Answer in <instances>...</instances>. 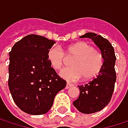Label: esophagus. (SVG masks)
<instances>
[{
	"label": "esophagus",
	"mask_w": 128,
	"mask_h": 128,
	"mask_svg": "<svg viewBox=\"0 0 128 128\" xmlns=\"http://www.w3.org/2000/svg\"><path fill=\"white\" fill-rule=\"evenodd\" d=\"M72 86V84H70V83H69V82H67L66 83V87H65V88L66 89H69L70 88H71Z\"/></svg>",
	"instance_id": "1"
}]
</instances>
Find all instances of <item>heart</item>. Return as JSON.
Instances as JSON below:
<instances>
[{
    "instance_id": "heart-1",
    "label": "heart",
    "mask_w": 128,
    "mask_h": 128,
    "mask_svg": "<svg viewBox=\"0 0 128 128\" xmlns=\"http://www.w3.org/2000/svg\"><path fill=\"white\" fill-rule=\"evenodd\" d=\"M66 54L67 56H76L71 62L72 67L64 69L60 72L61 77L66 80L74 81L82 77L84 80H89L96 77L103 67L102 53L86 42L81 41L69 46ZM47 59L52 68L62 69L65 61L62 48L58 46H52L47 52Z\"/></svg>"
}]
</instances>
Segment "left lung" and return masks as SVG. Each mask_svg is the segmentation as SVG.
I'll list each match as a JSON object with an SVG mask.
<instances>
[{"instance_id":"1","label":"left lung","mask_w":128,"mask_h":128,"mask_svg":"<svg viewBox=\"0 0 128 128\" xmlns=\"http://www.w3.org/2000/svg\"><path fill=\"white\" fill-rule=\"evenodd\" d=\"M80 38H88L93 40L100 50L104 58L103 67L96 78L84 85L78 86L80 95L73 102V105L79 112L90 114L102 110L111 99L116 80L115 71L116 58L112 44L102 36L88 32L80 36Z\"/></svg>"}]
</instances>
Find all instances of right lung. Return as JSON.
I'll return each mask as SVG.
<instances>
[{
  "instance_id": "1",
  "label": "right lung",
  "mask_w": 128,
  "mask_h": 128,
  "mask_svg": "<svg viewBox=\"0 0 128 128\" xmlns=\"http://www.w3.org/2000/svg\"><path fill=\"white\" fill-rule=\"evenodd\" d=\"M56 44L38 35H29L16 42L9 53V88L13 101L30 115L47 113L56 95L66 87L51 67L47 52Z\"/></svg>"
}]
</instances>
